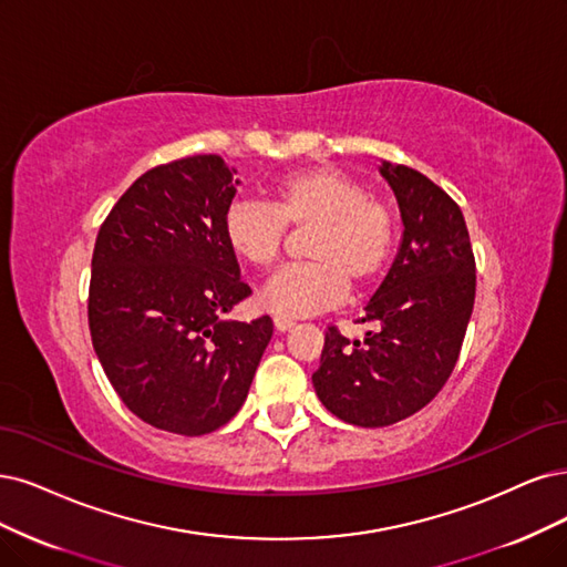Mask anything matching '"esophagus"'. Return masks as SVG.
Here are the masks:
<instances>
[{
  "label": "esophagus",
  "instance_id": "esophagus-1",
  "mask_svg": "<svg viewBox=\"0 0 567 567\" xmlns=\"http://www.w3.org/2000/svg\"><path fill=\"white\" fill-rule=\"evenodd\" d=\"M272 324H276V329L282 333V331H289L291 327H295V320H289V318H276V320H272Z\"/></svg>",
  "mask_w": 567,
  "mask_h": 567
}]
</instances>
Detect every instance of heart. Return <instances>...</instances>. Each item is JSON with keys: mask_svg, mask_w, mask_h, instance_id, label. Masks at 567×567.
Here are the masks:
<instances>
[{"mask_svg": "<svg viewBox=\"0 0 567 567\" xmlns=\"http://www.w3.org/2000/svg\"><path fill=\"white\" fill-rule=\"evenodd\" d=\"M272 200H236L224 215L230 251L255 268L278 261L287 226L312 228L306 266L270 278L261 306L278 318H308L339 306L354 287L371 285L388 268L396 221L390 205L369 196L367 186L339 167H308L280 177Z\"/></svg>", "mask_w": 567, "mask_h": 567, "instance_id": "1", "label": "heart"}]
</instances>
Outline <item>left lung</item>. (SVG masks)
<instances>
[{
	"label": "left lung",
	"mask_w": 567,
	"mask_h": 567,
	"mask_svg": "<svg viewBox=\"0 0 567 567\" xmlns=\"http://www.w3.org/2000/svg\"><path fill=\"white\" fill-rule=\"evenodd\" d=\"M402 215V243L364 306V341L329 329L312 373L320 402L341 421L385 427L430 404L463 348L476 268L465 217L423 173L381 161Z\"/></svg>",
	"instance_id": "1"
}]
</instances>
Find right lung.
<instances>
[{
  "instance_id": "add662e5",
  "label": "right lung",
  "mask_w": 567,
  "mask_h": 567,
  "mask_svg": "<svg viewBox=\"0 0 567 567\" xmlns=\"http://www.w3.org/2000/svg\"><path fill=\"white\" fill-rule=\"evenodd\" d=\"M236 173L215 154L152 167L112 207L93 249L97 360L125 406L173 434L226 425L272 337L268 316L221 320L251 295L224 238Z\"/></svg>"
}]
</instances>
